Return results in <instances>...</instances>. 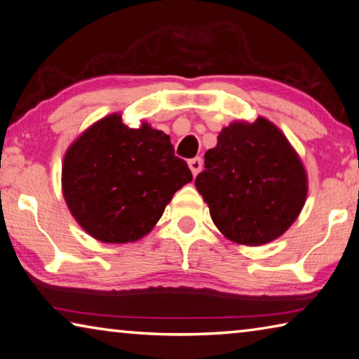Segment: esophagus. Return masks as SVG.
Instances as JSON below:
<instances>
[{"label":"esophagus","instance_id":"obj_1","mask_svg":"<svg viewBox=\"0 0 359 359\" xmlns=\"http://www.w3.org/2000/svg\"><path fill=\"white\" fill-rule=\"evenodd\" d=\"M189 166H190L191 174H193V175H198V174H200L201 168H203V159H201L200 156H196V158H191L190 161H189Z\"/></svg>","mask_w":359,"mask_h":359}]
</instances>
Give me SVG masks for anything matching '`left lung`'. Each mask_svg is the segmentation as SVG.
I'll return each mask as SVG.
<instances>
[{
    "label": "left lung",
    "mask_w": 359,
    "mask_h": 359,
    "mask_svg": "<svg viewBox=\"0 0 359 359\" xmlns=\"http://www.w3.org/2000/svg\"><path fill=\"white\" fill-rule=\"evenodd\" d=\"M195 185L222 235L244 246L280 238L299 217L309 191L297 151L262 116L220 130Z\"/></svg>",
    "instance_id": "1"
}]
</instances>
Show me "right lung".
<instances>
[{"mask_svg": "<svg viewBox=\"0 0 359 359\" xmlns=\"http://www.w3.org/2000/svg\"><path fill=\"white\" fill-rule=\"evenodd\" d=\"M169 135L142 123L133 129L113 113L68 147L62 193L81 229L102 243H130L150 233L172 200L191 182Z\"/></svg>", "mask_w": 359, "mask_h": 359, "instance_id": "right-lung-1", "label": "right lung"}]
</instances>
